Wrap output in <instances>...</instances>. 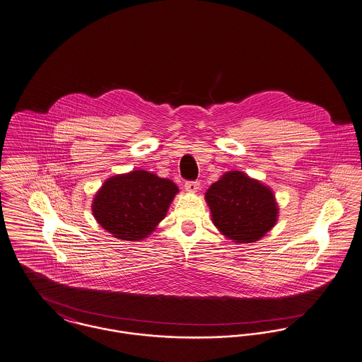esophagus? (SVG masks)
Listing matches in <instances>:
<instances>
[{
  "label": "esophagus",
  "mask_w": 362,
  "mask_h": 362,
  "mask_svg": "<svg viewBox=\"0 0 362 362\" xmlns=\"http://www.w3.org/2000/svg\"><path fill=\"white\" fill-rule=\"evenodd\" d=\"M184 187L188 192H197L199 187H200V182L199 181H187Z\"/></svg>",
  "instance_id": "obj_1"
}]
</instances>
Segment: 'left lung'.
<instances>
[{
  "label": "left lung",
  "mask_w": 362,
  "mask_h": 362,
  "mask_svg": "<svg viewBox=\"0 0 362 362\" xmlns=\"http://www.w3.org/2000/svg\"><path fill=\"white\" fill-rule=\"evenodd\" d=\"M214 226L239 243L259 240L276 223L272 192L240 171H230L206 192Z\"/></svg>",
  "instance_id": "1"
}]
</instances>
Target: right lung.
Segmentation results:
<instances>
[{
    "mask_svg": "<svg viewBox=\"0 0 362 362\" xmlns=\"http://www.w3.org/2000/svg\"><path fill=\"white\" fill-rule=\"evenodd\" d=\"M178 192L177 185L156 174L138 170L109 178L93 203L99 224L124 240L146 238L165 218Z\"/></svg>",
    "mask_w": 362,
    "mask_h": 362,
    "instance_id": "1",
    "label": "right lung"
}]
</instances>
